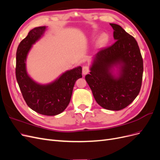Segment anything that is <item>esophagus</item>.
<instances>
[{"label": "esophagus", "instance_id": "esophagus-1", "mask_svg": "<svg viewBox=\"0 0 160 160\" xmlns=\"http://www.w3.org/2000/svg\"><path fill=\"white\" fill-rule=\"evenodd\" d=\"M89 72V69L88 66H84L83 67V69H82V72L84 75H87Z\"/></svg>", "mask_w": 160, "mask_h": 160}]
</instances>
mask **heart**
<instances>
[{"label": "heart", "mask_w": 160, "mask_h": 160, "mask_svg": "<svg viewBox=\"0 0 160 160\" xmlns=\"http://www.w3.org/2000/svg\"><path fill=\"white\" fill-rule=\"evenodd\" d=\"M107 39H108V35H106V34L103 33L99 37V40H98V43L99 44H101V43L105 42L106 41H107Z\"/></svg>", "instance_id": "heart-1"}]
</instances>
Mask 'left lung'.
<instances>
[{
    "instance_id": "left-lung-1",
    "label": "left lung",
    "mask_w": 160,
    "mask_h": 160,
    "mask_svg": "<svg viewBox=\"0 0 160 160\" xmlns=\"http://www.w3.org/2000/svg\"><path fill=\"white\" fill-rule=\"evenodd\" d=\"M110 25L116 41L96 53L85 80L101 107L119 111L132 103L138 95L143 65L135 38L117 24Z\"/></svg>"
}]
</instances>
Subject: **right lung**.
Returning a JSON list of instances; mask_svg holds the SVG:
<instances>
[{
    "instance_id": "add662e5",
    "label": "right lung",
    "mask_w": 160,
    "mask_h": 160,
    "mask_svg": "<svg viewBox=\"0 0 160 160\" xmlns=\"http://www.w3.org/2000/svg\"><path fill=\"white\" fill-rule=\"evenodd\" d=\"M46 29L45 26L34 28L20 42L16 54V78L28 107L38 113L53 116L62 113L68 106L75 81L82 77V67L67 71L47 84L38 83L28 75L27 55Z\"/></svg>"
}]
</instances>
